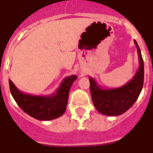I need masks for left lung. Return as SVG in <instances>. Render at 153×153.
<instances>
[{
	"instance_id": "1",
	"label": "left lung",
	"mask_w": 153,
	"mask_h": 153,
	"mask_svg": "<svg viewBox=\"0 0 153 153\" xmlns=\"http://www.w3.org/2000/svg\"><path fill=\"white\" fill-rule=\"evenodd\" d=\"M139 67L134 78L118 88L105 89L90 76V89L92 101L100 113L108 116H117L130 109L140 95L143 86L144 65L140 48L136 40Z\"/></svg>"
}]
</instances>
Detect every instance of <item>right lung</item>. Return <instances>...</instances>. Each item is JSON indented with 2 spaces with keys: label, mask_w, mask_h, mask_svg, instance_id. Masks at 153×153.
<instances>
[{
  "label": "right lung",
  "mask_w": 153,
  "mask_h": 153,
  "mask_svg": "<svg viewBox=\"0 0 153 153\" xmlns=\"http://www.w3.org/2000/svg\"><path fill=\"white\" fill-rule=\"evenodd\" d=\"M76 78V75L65 77L56 92L48 96H33L24 93L16 87L11 80H9L10 90L23 111L36 120H52L64 114L70 88Z\"/></svg>",
  "instance_id": "obj_1"
}]
</instances>
